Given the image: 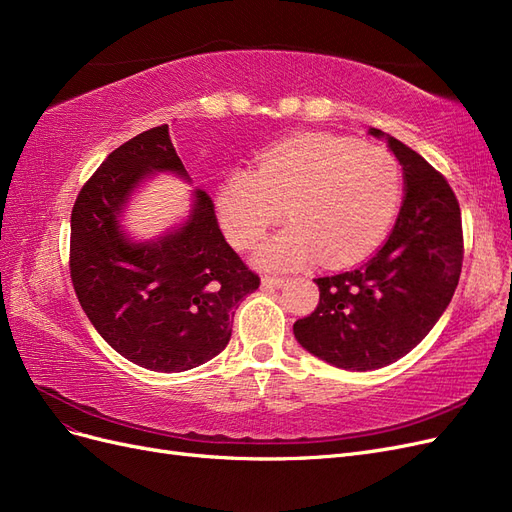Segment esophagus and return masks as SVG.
I'll return each instance as SVG.
<instances>
[{
	"instance_id": "obj_1",
	"label": "esophagus",
	"mask_w": 512,
	"mask_h": 512,
	"mask_svg": "<svg viewBox=\"0 0 512 512\" xmlns=\"http://www.w3.org/2000/svg\"><path fill=\"white\" fill-rule=\"evenodd\" d=\"M284 284H286L284 277H271V275L262 277V286H267V288H282Z\"/></svg>"
}]
</instances>
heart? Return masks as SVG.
Returning a JSON list of instances; mask_svg holds the SVG:
<instances>
[{"instance_id": "obj_1", "label": "heart", "mask_w": 512, "mask_h": 512, "mask_svg": "<svg viewBox=\"0 0 512 512\" xmlns=\"http://www.w3.org/2000/svg\"><path fill=\"white\" fill-rule=\"evenodd\" d=\"M404 175L389 149L337 134H299L239 168L215 190V211L235 247L256 245L286 215L290 224L258 247L265 269L292 271L316 254L339 267L365 258L391 230Z\"/></svg>"}]
</instances>
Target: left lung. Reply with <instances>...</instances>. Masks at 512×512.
I'll use <instances>...</instances> for the list:
<instances>
[{
	"label": "left lung",
	"instance_id": "8db88e82",
	"mask_svg": "<svg viewBox=\"0 0 512 512\" xmlns=\"http://www.w3.org/2000/svg\"><path fill=\"white\" fill-rule=\"evenodd\" d=\"M404 170L406 196L380 252L352 271L314 280L320 303L294 322L297 342L329 365L369 371L423 342L459 284L463 235L459 203L433 166L382 130Z\"/></svg>",
	"mask_w": 512,
	"mask_h": 512
}]
</instances>
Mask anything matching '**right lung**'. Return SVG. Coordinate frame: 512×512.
<instances>
[{"instance_id": "right-lung-1", "label": "right lung", "mask_w": 512, "mask_h": 512, "mask_svg": "<svg viewBox=\"0 0 512 512\" xmlns=\"http://www.w3.org/2000/svg\"><path fill=\"white\" fill-rule=\"evenodd\" d=\"M158 173L192 183L168 126L117 147L72 209L70 275L87 318L123 359L151 371H185L230 342L232 318L260 277L226 243L205 190L190 213L156 239L123 226L132 196Z\"/></svg>"}]
</instances>
